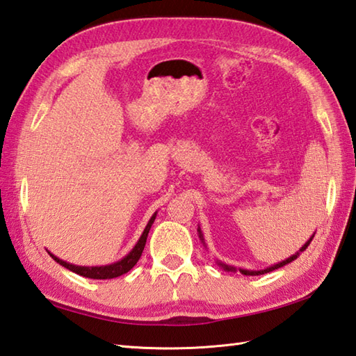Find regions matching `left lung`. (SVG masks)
Instances as JSON below:
<instances>
[{"label":"left lung","mask_w":356,"mask_h":356,"mask_svg":"<svg viewBox=\"0 0 356 356\" xmlns=\"http://www.w3.org/2000/svg\"><path fill=\"white\" fill-rule=\"evenodd\" d=\"M197 232H199V238L202 240V243H203V246L207 248V245H205V238H203V234H202V231H200V226L197 228ZM314 236H315V232L312 234V237L309 238L306 243L300 248V251H297L295 252L293 255H291V257H287L286 260H283V261H280V263H275V264H270L269 268H264V269H257V270H251V269H241V268H234V266H228V264H225V263H222V261H217V264L218 266H220L223 270H226V272H237V270H240L241 274L243 275H261V274H268V272H270V270H275V269H278V268H282V266H284V264H287V263H291V261H293L295 259H297V257H300V254L303 252V251H306V248L311 245V241H312V238H314Z\"/></svg>","instance_id":"1"}]
</instances>
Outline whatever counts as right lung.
I'll use <instances>...</instances> for the list:
<instances>
[{
  "instance_id": "obj_1",
  "label": "right lung",
  "mask_w": 356,
  "mask_h": 356,
  "mask_svg": "<svg viewBox=\"0 0 356 356\" xmlns=\"http://www.w3.org/2000/svg\"><path fill=\"white\" fill-rule=\"evenodd\" d=\"M156 214H157V213H154L153 216H151L149 222L147 223L145 229H143L140 238L138 240V243L134 245V248L124 257V259H120V260L116 261V263L105 264V266H78V264H72V263H67V261H64V260H61V259H58V257H56L55 254H51L50 251H47V252L50 254L51 259L55 260L56 263L61 264V266H64V268H67L69 270L74 272V274L86 277V278L110 280V278L120 277V275L127 274V272L130 270V269L134 266V264L138 263V260L140 259L143 248H145V243H147V237H148L149 228H151V225L154 223Z\"/></svg>"
}]
</instances>
